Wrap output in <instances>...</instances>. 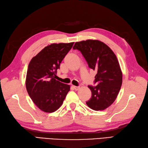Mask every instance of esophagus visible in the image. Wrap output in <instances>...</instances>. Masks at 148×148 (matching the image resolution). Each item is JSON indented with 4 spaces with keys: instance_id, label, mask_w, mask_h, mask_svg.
I'll return each mask as SVG.
<instances>
[{
    "instance_id": "esophagus-1",
    "label": "esophagus",
    "mask_w": 148,
    "mask_h": 148,
    "mask_svg": "<svg viewBox=\"0 0 148 148\" xmlns=\"http://www.w3.org/2000/svg\"><path fill=\"white\" fill-rule=\"evenodd\" d=\"M73 89L75 90H78V89H80V87L79 86H73Z\"/></svg>"
}]
</instances>
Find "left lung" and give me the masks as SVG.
Segmentation results:
<instances>
[{"mask_svg": "<svg viewBox=\"0 0 148 148\" xmlns=\"http://www.w3.org/2000/svg\"><path fill=\"white\" fill-rule=\"evenodd\" d=\"M73 49L79 50L89 67L97 72L94 81L97 86H88L92 95L86 104L92 110H105L115 101L122 85V72L116 55L98 40L76 42Z\"/></svg>", "mask_w": 148, "mask_h": 148, "instance_id": "obj_1", "label": "left lung"}]
</instances>
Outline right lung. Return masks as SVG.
<instances>
[{"label":"right lung","instance_id":"add662e5","mask_svg":"<svg viewBox=\"0 0 148 148\" xmlns=\"http://www.w3.org/2000/svg\"><path fill=\"white\" fill-rule=\"evenodd\" d=\"M74 43H53L45 47L30 61L26 89L40 110L53 112L61 106L70 86L56 80L57 70Z\"/></svg>","mask_w":148,"mask_h":148}]
</instances>
